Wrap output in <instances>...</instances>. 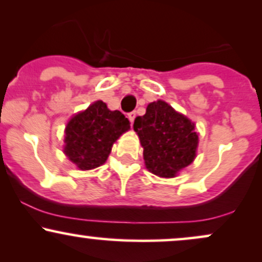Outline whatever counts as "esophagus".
<instances>
[{"label": "esophagus", "instance_id": "obj_1", "mask_svg": "<svg viewBox=\"0 0 262 262\" xmlns=\"http://www.w3.org/2000/svg\"><path fill=\"white\" fill-rule=\"evenodd\" d=\"M135 117H137V112H135V111L128 113V118H129V121H130L132 124H133V123H134Z\"/></svg>", "mask_w": 262, "mask_h": 262}]
</instances>
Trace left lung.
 Returning a JSON list of instances; mask_svg holds the SVG:
<instances>
[{"label":"left lung","mask_w":262,"mask_h":262,"mask_svg":"<svg viewBox=\"0 0 262 262\" xmlns=\"http://www.w3.org/2000/svg\"><path fill=\"white\" fill-rule=\"evenodd\" d=\"M133 127L144 147L146 168L154 174L172 178L194 161L199 143L194 123L165 101L149 103Z\"/></svg>","instance_id":"obj_1"}]
</instances>
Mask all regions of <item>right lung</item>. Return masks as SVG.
Here are the masks:
<instances>
[{
  "label": "right lung",
  "mask_w": 262,
  "mask_h": 262,
  "mask_svg": "<svg viewBox=\"0 0 262 262\" xmlns=\"http://www.w3.org/2000/svg\"><path fill=\"white\" fill-rule=\"evenodd\" d=\"M129 128L122 112L110 111L105 102L96 101L68 122L64 154L83 171L96 168L105 163L113 143Z\"/></svg>",
  "instance_id": "1"
}]
</instances>
